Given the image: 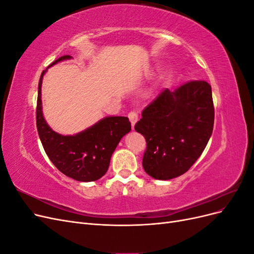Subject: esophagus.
<instances>
[{
    "label": "esophagus",
    "instance_id": "esophagus-1",
    "mask_svg": "<svg viewBox=\"0 0 254 254\" xmlns=\"http://www.w3.org/2000/svg\"><path fill=\"white\" fill-rule=\"evenodd\" d=\"M128 118H129V121H130V123H131V127H132V129H134V125L136 124V122H137V113L135 112V111H131V112H129V114H128Z\"/></svg>",
    "mask_w": 254,
    "mask_h": 254
}]
</instances>
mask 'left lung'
Listing matches in <instances>:
<instances>
[{"label":"left lung","mask_w":254,"mask_h":254,"mask_svg":"<svg viewBox=\"0 0 254 254\" xmlns=\"http://www.w3.org/2000/svg\"><path fill=\"white\" fill-rule=\"evenodd\" d=\"M214 126L212 88L193 80L163 90L144 109L135 131L145 136L144 171L157 180L187 173L201 156Z\"/></svg>","instance_id":"1"}]
</instances>
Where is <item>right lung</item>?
<instances>
[{"instance_id": "1", "label": "right lung", "mask_w": 254, "mask_h": 254, "mask_svg": "<svg viewBox=\"0 0 254 254\" xmlns=\"http://www.w3.org/2000/svg\"><path fill=\"white\" fill-rule=\"evenodd\" d=\"M68 59L72 56L60 57L48 68ZM48 68L42 72L38 84L36 111L37 130L44 151L57 170L70 178L81 182L98 180L108 171L112 153L122 137L131 130V124L126 117H106L73 135L54 131L42 112L41 87Z\"/></svg>"}]
</instances>
